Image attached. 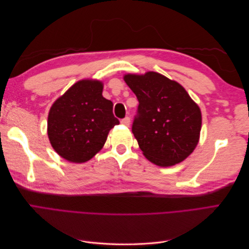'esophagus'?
<instances>
[{
	"label": "esophagus",
	"mask_w": 249,
	"mask_h": 249,
	"mask_svg": "<svg viewBox=\"0 0 249 249\" xmlns=\"http://www.w3.org/2000/svg\"><path fill=\"white\" fill-rule=\"evenodd\" d=\"M120 123H122V124H124V125L129 126L131 124V119H130V117H124V119H122V122Z\"/></svg>",
	"instance_id": "obj_1"
}]
</instances>
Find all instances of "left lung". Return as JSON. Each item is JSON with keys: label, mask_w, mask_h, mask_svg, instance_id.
I'll return each mask as SVG.
<instances>
[{"label": "left lung", "mask_w": 249, "mask_h": 249, "mask_svg": "<svg viewBox=\"0 0 249 249\" xmlns=\"http://www.w3.org/2000/svg\"><path fill=\"white\" fill-rule=\"evenodd\" d=\"M126 85L139 106L132 132L146 159L169 167L192 154L201 129V112L185 88L161 73H127Z\"/></svg>", "instance_id": "obj_1"}]
</instances>
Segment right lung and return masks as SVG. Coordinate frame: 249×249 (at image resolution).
Instances as JSON below:
<instances>
[{
    "label": "right lung",
    "instance_id": "add662e5",
    "mask_svg": "<svg viewBox=\"0 0 249 249\" xmlns=\"http://www.w3.org/2000/svg\"><path fill=\"white\" fill-rule=\"evenodd\" d=\"M103 82L81 80L52 105L48 136L55 152L72 163H84L103 148L109 131L119 124L113 103L103 96Z\"/></svg>",
    "mask_w": 249,
    "mask_h": 249
}]
</instances>
